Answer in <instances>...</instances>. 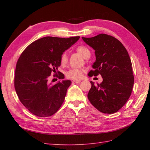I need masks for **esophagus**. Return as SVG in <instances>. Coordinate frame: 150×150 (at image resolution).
<instances>
[{"label":"esophagus","mask_w":150,"mask_h":150,"mask_svg":"<svg viewBox=\"0 0 150 150\" xmlns=\"http://www.w3.org/2000/svg\"><path fill=\"white\" fill-rule=\"evenodd\" d=\"M81 81V80H75V81H73V82H75V83H76V84H78V83H80Z\"/></svg>","instance_id":"obj_1"}]
</instances>
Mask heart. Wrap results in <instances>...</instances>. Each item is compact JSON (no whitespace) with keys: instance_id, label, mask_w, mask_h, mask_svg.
Wrapping results in <instances>:
<instances>
[{"instance_id":"obj_1","label":"heart","mask_w":150,"mask_h":150,"mask_svg":"<svg viewBox=\"0 0 150 150\" xmlns=\"http://www.w3.org/2000/svg\"><path fill=\"white\" fill-rule=\"evenodd\" d=\"M77 51L84 58H86L87 57L90 56V50L84 46H78L77 47ZM67 60H68V57H67L66 53H64L60 57V63L61 64H64L67 62ZM83 72L84 70L82 69L71 68L66 72V77L68 79H73V80H79L81 79Z\"/></svg>"}]
</instances>
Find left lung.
<instances>
[{
    "label": "left lung",
    "mask_w": 150,
    "mask_h": 150,
    "mask_svg": "<svg viewBox=\"0 0 150 150\" xmlns=\"http://www.w3.org/2000/svg\"><path fill=\"white\" fill-rule=\"evenodd\" d=\"M95 50L96 60L93 70L88 75L100 74V84L91 88L88 98L91 104L104 113H114L119 111L131 95L134 77L128 53L120 41L111 35L101 33L91 38L82 37Z\"/></svg>",
    "instance_id": "8db88e82"
}]
</instances>
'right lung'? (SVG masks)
Wrapping results in <instances>:
<instances>
[{
  "label": "right lung",
  "mask_w": 150,
  "mask_h": 150,
  "mask_svg": "<svg viewBox=\"0 0 150 150\" xmlns=\"http://www.w3.org/2000/svg\"><path fill=\"white\" fill-rule=\"evenodd\" d=\"M79 38H41L30 44L19 57L15 89L21 103L35 115L52 116L64 103L71 81H59L52 85L48 83V78L53 73L56 75L62 54ZM59 78L64 79V76L60 73Z\"/></svg>",
  "instance_id": "obj_1"
}]
</instances>
